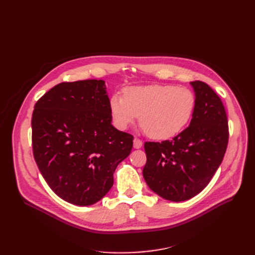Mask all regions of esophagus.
I'll use <instances>...</instances> for the list:
<instances>
[{"mask_svg":"<svg viewBox=\"0 0 255 255\" xmlns=\"http://www.w3.org/2000/svg\"><path fill=\"white\" fill-rule=\"evenodd\" d=\"M141 146H142V141L139 139V138L135 137L134 138V148L135 149H139V148H141Z\"/></svg>","mask_w":255,"mask_h":255,"instance_id":"obj_1","label":"esophagus"}]
</instances>
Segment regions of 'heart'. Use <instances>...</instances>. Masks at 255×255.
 Masks as SVG:
<instances>
[{
	"mask_svg": "<svg viewBox=\"0 0 255 255\" xmlns=\"http://www.w3.org/2000/svg\"><path fill=\"white\" fill-rule=\"evenodd\" d=\"M109 106L116 128L126 129L139 116L143 132L153 139L164 140L188 125L195 112L196 95L187 87L174 85L133 86L123 90V97L112 96Z\"/></svg>",
	"mask_w": 255,
	"mask_h": 255,
	"instance_id": "heart-1",
	"label": "heart"
}]
</instances>
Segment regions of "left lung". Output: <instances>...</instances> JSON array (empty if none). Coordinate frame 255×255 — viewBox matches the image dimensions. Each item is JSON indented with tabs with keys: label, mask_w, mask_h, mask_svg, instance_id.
Returning <instances> with one entry per match:
<instances>
[{
	"label": "left lung",
	"mask_w": 255,
	"mask_h": 255,
	"mask_svg": "<svg viewBox=\"0 0 255 255\" xmlns=\"http://www.w3.org/2000/svg\"><path fill=\"white\" fill-rule=\"evenodd\" d=\"M190 84L196 92V107L189 127L171 140L144 142V180L155 194L173 202L194 198L207 186L229 141L221 99L204 82Z\"/></svg>",
	"instance_id": "obj_1"
}]
</instances>
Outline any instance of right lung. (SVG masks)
Listing matches in <instances>:
<instances>
[{
  "mask_svg": "<svg viewBox=\"0 0 255 255\" xmlns=\"http://www.w3.org/2000/svg\"><path fill=\"white\" fill-rule=\"evenodd\" d=\"M109 103L104 81L84 80L57 84L35 104L34 158L50 188L71 204L101 200L133 148V135L112 126Z\"/></svg>",
  "mask_w": 255,
  "mask_h": 255,
  "instance_id": "right-lung-1",
  "label": "right lung"
}]
</instances>
